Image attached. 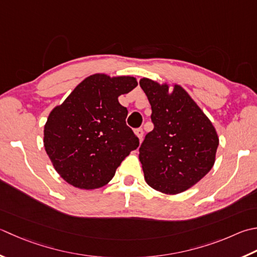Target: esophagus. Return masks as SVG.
I'll return each instance as SVG.
<instances>
[{"mask_svg": "<svg viewBox=\"0 0 257 257\" xmlns=\"http://www.w3.org/2000/svg\"><path fill=\"white\" fill-rule=\"evenodd\" d=\"M135 133H136V135H137V137L139 138V140H143V137H144V130H143V128L136 129Z\"/></svg>", "mask_w": 257, "mask_h": 257, "instance_id": "obj_1", "label": "esophagus"}]
</instances>
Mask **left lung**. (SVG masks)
Instances as JSON below:
<instances>
[{
  "label": "left lung",
  "instance_id": "left-lung-1",
  "mask_svg": "<svg viewBox=\"0 0 257 257\" xmlns=\"http://www.w3.org/2000/svg\"><path fill=\"white\" fill-rule=\"evenodd\" d=\"M139 84L152 105L154 123L139 148L146 182L165 194L185 192L212 169L217 134L180 85L169 93L167 84L147 78Z\"/></svg>",
  "mask_w": 257,
  "mask_h": 257
}]
</instances>
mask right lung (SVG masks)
Listing matches in <instances>:
<instances>
[{
  "mask_svg": "<svg viewBox=\"0 0 257 257\" xmlns=\"http://www.w3.org/2000/svg\"><path fill=\"white\" fill-rule=\"evenodd\" d=\"M137 84L134 77L90 75L49 114L44 148L65 182L81 189L102 187L137 149L139 139L125 123L128 110L118 101Z\"/></svg>",
  "mask_w": 257,
  "mask_h": 257,
  "instance_id": "obj_1",
  "label": "right lung"
}]
</instances>
